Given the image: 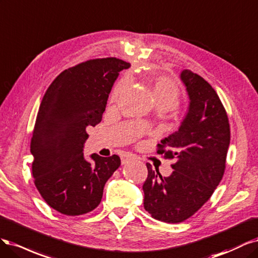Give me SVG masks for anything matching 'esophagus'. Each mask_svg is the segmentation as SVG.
<instances>
[{"label":"esophagus","instance_id":"obj_1","mask_svg":"<svg viewBox=\"0 0 258 258\" xmlns=\"http://www.w3.org/2000/svg\"><path fill=\"white\" fill-rule=\"evenodd\" d=\"M134 157H135L134 155H133L132 153H128V152H125V153L121 154V163H122V165L126 164L128 161L134 159Z\"/></svg>","mask_w":258,"mask_h":258}]
</instances>
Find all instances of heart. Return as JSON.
Wrapping results in <instances>:
<instances>
[{
	"label": "heart",
	"mask_w": 258,
	"mask_h": 258,
	"mask_svg": "<svg viewBox=\"0 0 258 258\" xmlns=\"http://www.w3.org/2000/svg\"><path fill=\"white\" fill-rule=\"evenodd\" d=\"M122 86L119 85L113 90L112 97H115L121 91ZM152 93L157 103H168L173 108L179 104L180 90L172 80L166 77L156 78L152 86Z\"/></svg>",
	"instance_id": "1"
}]
</instances>
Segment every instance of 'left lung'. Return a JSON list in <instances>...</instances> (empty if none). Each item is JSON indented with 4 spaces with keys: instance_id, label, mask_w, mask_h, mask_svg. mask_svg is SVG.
Returning <instances> with one entry per match:
<instances>
[{
    "instance_id": "obj_1",
    "label": "left lung",
    "mask_w": 258,
    "mask_h": 258,
    "mask_svg": "<svg viewBox=\"0 0 258 258\" xmlns=\"http://www.w3.org/2000/svg\"><path fill=\"white\" fill-rule=\"evenodd\" d=\"M180 79L189 98L178 131L161 140L157 153L173 159V171L162 177L147 164L144 207L152 218L180 223L209 201L225 170L230 143L227 113L214 89L199 75L183 70Z\"/></svg>"
}]
</instances>
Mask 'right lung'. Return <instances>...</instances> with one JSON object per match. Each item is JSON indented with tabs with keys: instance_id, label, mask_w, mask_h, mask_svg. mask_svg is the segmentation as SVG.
<instances>
[{
	"instance_id": "right-lung-1",
	"label": "right lung",
	"mask_w": 258,
	"mask_h": 258,
	"mask_svg": "<svg viewBox=\"0 0 258 258\" xmlns=\"http://www.w3.org/2000/svg\"><path fill=\"white\" fill-rule=\"evenodd\" d=\"M131 66L117 57L90 60L63 71L40 103L31 153L32 173L45 202L66 215L94 210L105 183L119 168L113 154L84 155L88 126L102 121L108 96L119 73Z\"/></svg>"
}]
</instances>
